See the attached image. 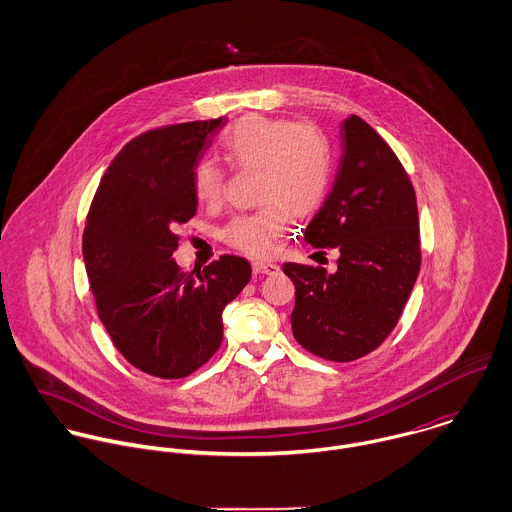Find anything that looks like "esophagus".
<instances>
[{"mask_svg": "<svg viewBox=\"0 0 512 512\" xmlns=\"http://www.w3.org/2000/svg\"><path fill=\"white\" fill-rule=\"evenodd\" d=\"M280 268H278V264H274V262H252V272L254 274H264V276H272V274H276Z\"/></svg>", "mask_w": 512, "mask_h": 512, "instance_id": "1", "label": "esophagus"}]
</instances>
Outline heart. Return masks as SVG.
Wrapping results in <instances>:
<instances>
[{
  "mask_svg": "<svg viewBox=\"0 0 512 512\" xmlns=\"http://www.w3.org/2000/svg\"><path fill=\"white\" fill-rule=\"evenodd\" d=\"M224 157L238 169H258V201L264 209L242 215L224 228V242L248 256H268L290 215L307 217L325 201L333 177L329 138L313 124L284 118L244 116L224 132ZM195 197L217 205L224 193V169L201 159L193 169Z\"/></svg>",
  "mask_w": 512,
  "mask_h": 512,
  "instance_id": "heart-1",
  "label": "heart"
}]
</instances>
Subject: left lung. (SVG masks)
Segmentation results:
<instances>
[{
	"label": "left lung",
	"instance_id": "8db88e82",
	"mask_svg": "<svg viewBox=\"0 0 512 512\" xmlns=\"http://www.w3.org/2000/svg\"><path fill=\"white\" fill-rule=\"evenodd\" d=\"M341 149L333 189L303 232L311 246L341 252L337 270L282 268L295 286V341L325 361L349 363L396 327L422 252L416 193L396 153L355 114L341 124Z\"/></svg>",
	"mask_w": 512,
	"mask_h": 512
}]
</instances>
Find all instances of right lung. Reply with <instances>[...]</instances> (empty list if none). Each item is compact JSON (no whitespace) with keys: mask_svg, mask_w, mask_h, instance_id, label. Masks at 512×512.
Here are the masks:
<instances>
[{"mask_svg":"<svg viewBox=\"0 0 512 512\" xmlns=\"http://www.w3.org/2000/svg\"><path fill=\"white\" fill-rule=\"evenodd\" d=\"M226 118L155 128L122 147L92 199L82 256L98 317L130 365L183 378L222 343V309L250 282L224 254L203 274L173 260L175 228L197 213L193 169Z\"/></svg>","mask_w":512,"mask_h":512,"instance_id":"obj_1","label":"right lung"}]
</instances>
